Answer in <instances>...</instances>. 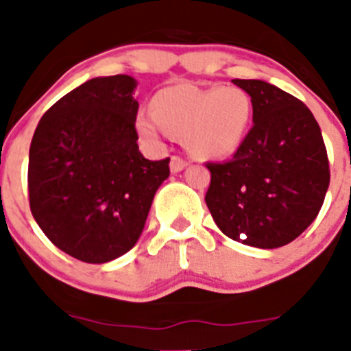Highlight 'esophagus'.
<instances>
[{
	"label": "esophagus",
	"mask_w": 351,
	"mask_h": 351,
	"mask_svg": "<svg viewBox=\"0 0 351 351\" xmlns=\"http://www.w3.org/2000/svg\"><path fill=\"white\" fill-rule=\"evenodd\" d=\"M169 166H171L173 173H178V171H182L183 168H185L186 161L182 158V156H171V165H169Z\"/></svg>",
	"instance_id": "esophagus-1"
}]
</instances>
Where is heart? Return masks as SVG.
<instances>
[{
    "mask_svg": "<svg viewBox=\"0 0 351 351\" xmlns=\"http://www.w3.org/2000/svg\"><path fill=\"white\" fill-rule=\"evenodd\" d=\"M251 119L253 104L241 88L175 84L154 95L153 113H137L136 127L151 143H158L162 127L182 136L192 154L224 158L241 146Z\"/></svg>",
    "mask_w": 351,
    "mask_h": 351,
    "instance_id": "heart-1",
    "label": "heart"
}]
</instances>
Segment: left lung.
<instances>
[{"instance_id":"1","label":"left lung","mask_w":351,"mask_h":351,"mask_svg":"<svg viewBox=\"0 0 351 351\" xmlns=\"http://www.w3.org/2000/svg\"><path fill=\"white\" fill-rule=\"evenodd\" d=\"M232 83L251 97L253 127L229 161L205 162V202L228 238L274 250L299 238L319 214L329 186L326 146L295 97L261 80Z\"/></svg>"}]
</instances>
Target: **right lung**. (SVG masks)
Here are the masks:
<instances>
[{"label":"right lung","mask_w":351,"mask_h":351,"mask_svg":"<svg viewBox=\"0 0 351 351\" xmlns=\"http://www.w3.org/2000/svg\"><path fill=\"white\" fill-rule=\"evenodd\" d=\"M127 74L93 77L56 101L28 154V200L38 228L61 251L107 263L139 239L169 158L137 146L139 104Z\"/></svg>","instance_id":"1"}]
</instances>
